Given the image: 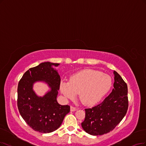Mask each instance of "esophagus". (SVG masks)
<instances>
[{
  "instance_id": "34e87169",
  "label": "esophagus",
  "mask_w": 146,
  "mask_h": 146,
  "mask_svg": "<svg viewBox=\"0 0 146 146\" xmlns=\"http://www.w3.org/2000/svg\"><path fill=\"white\" fill-rule=\"evenodd\" d=\"M78 109L76 108H75V107H73V106H71L70 107V111H71L72 112H74V111H76Z\"/></svg>"
}]
</instances>
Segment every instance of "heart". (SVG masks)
<instances>
[{"instance_id":"b5f03b06","label":"heart","mask_w":146,"mask_h":146,"mask_svg":"<svg viewBox=\"0 0 146 146\" xmlns=\"http://www.w3.org/2000/svg\"><path fill=\"white\" fill-rule=\"evenodd\" d=\"M111 87V79L96 70L87 69L74 74L69 82H62L61 92L68 99L79 98L85 105H92L99 102Z\"/></svg>"}]
</instances>
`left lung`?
Instances as JSON below:
<instances>
[{
  "label": "left lung",
  "mask_w": 146,
  "mask_h": 146,
  "mask_svg": "<svg viewBox=\"0 0 146 146\" xmlns=\"http://www.w3.org/2000/svg\"><path fill=\"white\" fill-rule=\"evenodd\" d=\"M112 92L100 104L85 109L81 123L84 130L92 135H102L112 131L122 120L128 109L127 86L120 75L114 72Z\"/></svg>",
  "instance_id": "1"
}]
</instances>
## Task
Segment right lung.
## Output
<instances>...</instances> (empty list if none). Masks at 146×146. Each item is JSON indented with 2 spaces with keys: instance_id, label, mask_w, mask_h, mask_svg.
Segmentation results:
<instances>
[{
  "instance_id": "obj_1",
  "label": "right lung",
  "mask_w": 146,
  "mask_h": 146,
  "mask_svg": "<svg viewBox=\"0 0 146 146\" xmlns=\"http://www.w3.org/2000/svg\"><path fill=\"white\" fill-rule=\"evenodd\" d=\"M59 64L45 62L29 68L20 80L17 88V106L21 116L34 131L50 133L58 129L70 112L68 105H59L56 100L60 76L53 66ZM44 82L51 88L42 97L33 90L36 82Z\"/></svg>"
}]
</instances>
